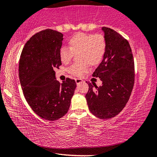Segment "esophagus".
Wrapping results in <instances>:
<instances>
[{"label":"esophagus","mask_w":157,"mask_h":157,"mask_svg":"<svg viewBox=\"0 0 157 157\" xmlns=\"http://www.w3.org/2000/svg\"><path fill=\"white\" fill-rule=\"evenodd\" d=\"M75 82H76V84L78 85L79 83H81V82H82V79H79V78L75 79Z\"/></svg>","instance_id":"esophagus-1"}]
</instances>
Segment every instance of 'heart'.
Returning a JSON list of instances; mask_svg holds the SVG:
<instances>
[{"label": "heart", "mask_w": 157, "mask_h": 157, "mask_svg": "<svg viewBox=\"0 0 157 157\" xmlns=\"http://www.w3.org/2000/svg\"><path fill=\"white\" fill-rule=\"evenodd\" d=\"M68 48L62 47L59 50L61 62L68 64L74 55H78V62L68 68L73 75L81 77L88 69V63L96 65L104 56L107 48V41L102 34H86L79 33L74 34L68 41Z\"/></svg>", "instance_id": "obj_1"}]
</instances>
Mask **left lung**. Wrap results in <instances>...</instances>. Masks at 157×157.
Segmentation results:
<instances>
[{"mask_svg": "<svg viewBox=\"0 0 157 157\" xmlns=\"http://www.w3.org/2000/svg\"><path fill=\"white\" fill-rule=\"evenodd\" d=\"M107 41L104 58L93 73L102 82L100 86L87 82L89 111L101 119L116 116L125 107L134 84V62L128 41L113 29L103 27Z\"/></svg>", "mask_w": 157, "mask_h": 157, "instance_id": "obj_1", "label": "left lung"}]
</instances>
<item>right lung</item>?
I'll list each match as a JSON object with an SVG mask.
<instances>
[{
	"label": "right lung",
	"instance_id": "right-lung-1",
	"mask_svg": "<svg viewBox=\"0 0 157 157\" xmlns=\"http://www.w3.org/2000/svg\"><path fill=\"white\" fill-rule=\"evenodd\" d=\"M63 34L46 29L27 41L21 52L18 75L28 105L45 120H58L67 113L75 92L74 79L60 83L55 79V68L62 65L59 50Z\"/></svg>",
	"mask_w": 157,
	"mask_h": 157
}]
</instances>
